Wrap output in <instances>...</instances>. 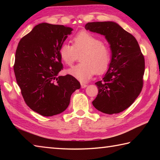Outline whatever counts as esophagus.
I'll use <instances>...</instances> for the list:
<instances>
[{
    "mask_svg": "<svg viewBox=\"0 0 160 160\" xmlns=\"http://www.w3.org/2000/svg\"><path fill=\"white\" fill-rule=\"evenodd\" d=\"M87 87V84H84V83H81V87H82V89H84V88H86Z\"/></svg>",
    "mask_w": 160,
    "mask_h": 160,
    "instance_id": "obj_1",
    "label": "esophagus"
}]
</instances>
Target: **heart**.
Listing matches in <instances>:
<instances>
[{
    "instance_id": "heart-1",
    "label": "heart",
    "mask_w": 160,
    "mask_h": 160,
    "mask_svg": "<svg viewBox=\"0 0 160 160\" xmlns=\"http://www.w3.org/2000/svg\"><path fill=\"white\" fill-rule=\"evenodd\" d=\"M81 56V64L67 71L70 76L80 82H87L96 73L102 74L110 66L111 53L110 49L102 41L91 33L82 31L78 33L72 39V46L64 42L59 48V56L62 62L71 66Z\"/></svg>"
}]
</instances>
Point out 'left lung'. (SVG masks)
<instances>
[{
	"label": "left lung",
	"mask_w": 160,
	"mask_h": 160,
	"mask_svg": "<svg viewBox=\"0 0 160 160\" xmlns=\"http://www.w3.org/2000/svg\"><path fill=\"white\" fill-rule=\"evenodd\" d=\"M85 29L104 36L111 51L110 66L102 80L96 82L98 93L92 104L104 113H120L134 102L142 91L143 54L135 37L116 22H88Z\"/></svg>",
	"instance_id": "1"
}]
</instances>
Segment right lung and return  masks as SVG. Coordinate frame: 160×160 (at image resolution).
Returning a JSON list of instances; mask_svg holds the SVG:
<instances>
[{"label":"right lung","instance_id":"1","mask_svg":"<svg viewBox=\"0 0 160 160\" xmlns=\"http://www.w3.org/2000/svg\"><path fill=\"white\" fill-rule=\"evenodd\" d=\"M73 29L42 22L21 38L17 47L13 70L27 105L43 116L61 113L80 84L62 69L59 48Z\"/></svg>","mask_w":160,"mask_h":160}]
</instances>
